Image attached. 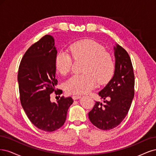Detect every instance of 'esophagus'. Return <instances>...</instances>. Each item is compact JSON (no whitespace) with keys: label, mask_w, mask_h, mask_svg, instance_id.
Wrapping results in <instances>:
<instances>
[{"label":"esophagus","mask_w":156,"mask_h":156,"mask_svg":"<svg viewBox=\"0 0 156 156\" xmlns=\"http://www.w3.org/2000/svg\"><path fill=\"white\" fill-rule=\"evenodd\" d=\"M80 98H81V96H80V95H73V98L74 100H78Z\"/></svg>","instance_id":"obj_1"}]
</instances>
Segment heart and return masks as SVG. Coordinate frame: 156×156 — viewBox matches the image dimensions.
I'll return each instance as SVG.
<instances>
[{"label": "heart", "instance_id": "obj_1", "mask_svg": "<svg viewBox=\"0 0 156 156\" xmlns=\"http://www.w3.org/2000/svg\"><path fill=\"white\" fill-rule=\"evenodd\" d=\"M69 52L75 60H84L85 63L83 68L84 74L73 75L65 83V87L68 93H87L96 86L97 82L105 83L112 77L114 63L112 56L96 41L80 40L70 46ZM67 52L60 51L55 58L56 67L63 75L67 74L71 69L73 58Z\"/></svg>", "mask_w": 156, "mask_h": 156}]
</instances>
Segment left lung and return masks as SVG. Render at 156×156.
<instances>
[{
    "label": "left lung",
    "instance_id": "obj_1",
    "mask_svg": "<svg viewBox=\"0 0 156 156\" xmlns=\"http://www.w3.org/2000/svg\"><path fill=\"white\" fill-rule=\"evenodd\" d=\"M113 50L114 74L98 93L104 103L96 102L88 114L91 123L103 130L113 129L120 124L128 114L134 97L135 78L131 59L117 43Z\"/></svg>",
    "mask_w": 156,
    "mask_h": 156
}]
</instances>
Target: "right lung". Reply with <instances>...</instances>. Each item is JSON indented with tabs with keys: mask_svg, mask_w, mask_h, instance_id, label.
<instances>
[{
	"mask_svg": "<svg viewBox=\"0 0 156 156\" xmlns=\"http://www.w3.org/2000/svg\"><path fill=\"white\" fill-rule=\"evenodd\" d=\"M54 39L46 35L32 44L20 63L18 83L20 100L28 118L36 126L51 132L62 127L67 118L71 97H63L56 102L51 101L50 95L56 91L55 58L57 50Z\"/></svg>",
	"mask_w": 156,
	"mask_h": 156,
	"instance_id": "1",
	"label": "right lung"
}]
</instances>
